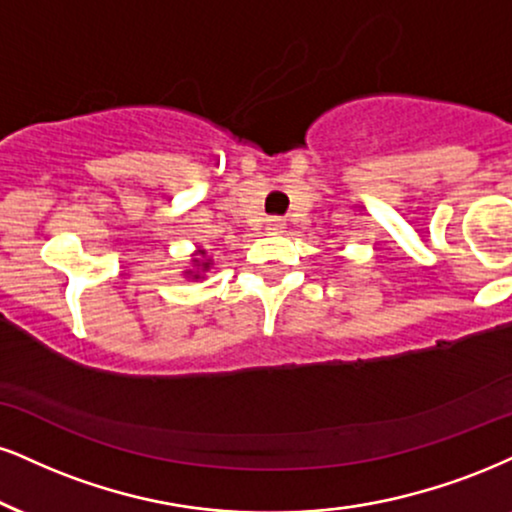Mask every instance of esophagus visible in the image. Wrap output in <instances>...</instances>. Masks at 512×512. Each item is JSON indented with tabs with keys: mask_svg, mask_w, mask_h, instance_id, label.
Listing matches in <instances>:
<instances>
[{
	"mask_svg": "<svg viewBox=\"0 0 512 512\" xmlns=\"http://www.w3.org/2000/svg\"><path fill=\"white\" fill-rule=\"evenodd\" d=\"M283 229H286V221L283 219H279V217H274V219H267V233H283Z\"/></svg>",
	"mask_w": 512,
	"mask_h": 512,
	"instance_id": "esophagus-1",
	"label": "esophagus"
}]
</instances>
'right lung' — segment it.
<instances>
[{
    "label": "right lung",
    "mask_w": 512,
    "mask_h": 512,
    "mask_svg": "<svg viewBox=\"0 0 512 512\" xmlns=\"http://www.w3.org/2000/svg\"><path fill=\"white\" fill-rule=\"evenodd\" d=\"M200 255H202V257H207V255H205V250H200ZM195 267H197V269H202V272H207V269H209V262H207V260H195ZM190 274H193L195 279H200V272H190Z\"/></svg>",
    "instance_id": "obj_1"
}]
</instances>
